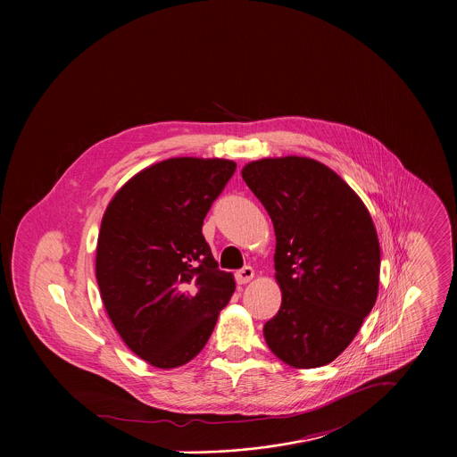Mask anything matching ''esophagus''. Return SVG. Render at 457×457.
Wrapping results in <instances>:
<instances>
[{
  "label": "esophagus",
  "mask_w": 457,
  "mask_h": 457,
  "mask_svg": "<svg viewBox=\"0 0 457 457\" xmlns=\"http://www.w3.org/2000/svg\"><path fill=\"white\" fill-rule=\"evenodd\" d=\"M253 276H255V270H253V267H250V265H245L243 269H239V270L236 272V279H237L239 285H245V283L252 281Z\"/></svg>",
  "instance_id": "obj_1"
}]
</instances>
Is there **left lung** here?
Listing matches in <instances>:
<instances>
[{"label":"left lung","mask_w":457,"mask_h":457,"mask_svg":"<svg viewBox=\"0 0 457 457\" xmlns=\"http://www.w3.org/2000/svg\"><path fill=\"white\" fill-rule=\"evenodd\" d=\"M241 174L276 234L281 306L263 337L292 368L326 366L377 301L380 245L373 220L357 194L317 160L263 158Z\"/></svg>","instance_id":"left-lung-1"}]
</instances>
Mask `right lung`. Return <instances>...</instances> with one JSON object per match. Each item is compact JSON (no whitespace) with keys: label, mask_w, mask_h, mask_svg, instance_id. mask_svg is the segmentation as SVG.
Wrapping results in <instances>:
<instances>
[{"label":"right lung","mask_w":457,"mask_h":457,"mask_svg":"<svg viewBox=\"0 0 457 457\" xmlns=\"http://www.w3.org/2000/svg\"><path fill=\"white\" fill-rule=\"evenodd\" d=\"M234 172L230 160L170 158L133 176L104 214L96 246L104 306L131 352L156 368L192 361L236 290L202 234Z\"/></svg>","instance_id":"add662e5"}]
</instances>
